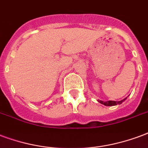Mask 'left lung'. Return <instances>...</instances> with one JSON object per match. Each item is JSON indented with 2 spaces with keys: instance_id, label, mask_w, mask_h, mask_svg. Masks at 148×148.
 <instances>
[{
  "instance_id": "8db88e82",
  "label": "left lung",
  "mask_w": 148,
  "mask_h": 148,
  "mask_svg": "<svg viewBox=\"0 0 148 148\" xmlns=\"http://www.w3.org/2000/svg\"><path fill=\"white\" fill-rule=\"evenodd\" d=\"M127 99V98H126ZM126 99H123L121 101H99L101 104H103L106 106H116V105H119L121 104L122 102H123V101L126 100Z\"/></svg>"
}]
</instances>
